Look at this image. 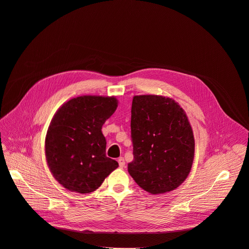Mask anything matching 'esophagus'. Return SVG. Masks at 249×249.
<instances>
[{
    "instance_id": "obj_1",
    "label": "esophagus",
    "mask_w": 249,
    "mask_h": 249,
    "mask_svg": "<svg viewBox=\"0 0 249 249\" xmlns=\"http://www.w3.org/2000/svg\"><path fill=\"white\" fill-rule=\"evenodd\" d=\"M118 163H119L120 168H123V167L125 166V160H124L123 157H120V158H119V159H118Z\"/></svg>"
}]
</instances>
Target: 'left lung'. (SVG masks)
<instances>
[{
	"mask_svg": "<svg viewBox=\"0 0 249 249\" xmlns=\"http://www.w3.org/2000/svg\"><path fill=\"white\" fill-rule=\"evenodd\" d=\"M134 159L128 172L146 192L158 195L177 189L187 178L195 139L185 111L159 95L134 96L131 108Z\"/></svg>",
	"mask_w": 249,
	"mask_h": 249,
	"instance_id": "left-lung-1",
	"label": "left lung"
}]
</instances>
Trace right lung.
I'll list each match as a JSON object with an SVG mask.
<instances>
[{
    "instance_id": "1",
    "label": "right lung",
    "mask_w": 249,
    "mask_h": 249,
    "mask_svg": "<svg viewBox=\"0 0 249 249\" xmlns=\"http://www.w3.org/2000/svg\"><path fill=\"white\" fill-rule=\"evenodd\" d=\"M115 97L79 96L55 113L46 137L49 168L65 189L89 194L118 167L106 157L102 126L117 108Z\"/></svg>"
}]
</instances>
